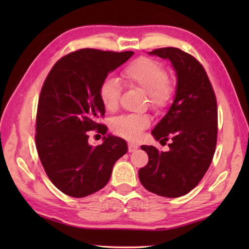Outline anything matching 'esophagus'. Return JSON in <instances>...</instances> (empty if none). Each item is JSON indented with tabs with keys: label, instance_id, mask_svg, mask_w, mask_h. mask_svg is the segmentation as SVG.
I'll return each mask as SVG.
<instances>
[{
	"label": "esophagus",
	"instance_id": "esophagus-1",
	"mask_svg": "<svg viewBox=\"0 0 249 249\" xmlns=\"http://www.w3.org/2000/svg\"><path fill=\"white\" fill-rule=\"evenodd\" d=\"M137 149H138V145L134 144V143H128V152H135Z\"/></svg>",
	"mask_w": 249,
	"mask_h": 249
}]
</instances>
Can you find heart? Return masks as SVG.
<instances>
[{
  "mask_svg": "<svg viewBox=\"0 0 249 249\" xmlns=\"http://www.w3.org/2000/svg\"><path fill=\"white\" fill-rule=\"evenodd\" d=\"M166 68L160 62L147 57L131 62L122 71V79L129 87H137L146 92L150 105L154 109H162L170 103L173 88L168 80ZM121 84L114 78L105 79L99 88V97L105 108L114 111L119 106ZM151 125V119L146 114H124L112 121L114 133L127 139H138L142 130Z\"/></svg>",
  "mask_w": 249,
  "mask_h": 249,
  "instance_id": "b5f03b06",
  "label": "heart"
}]
</instances>
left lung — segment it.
Returning <instances> with one entry per match:
<instances>
[{
  "label": "left lung",
  "mask_w": 249,
  "mask_h": 249,
  "mask_svg": "<svg viewBox=\"0 0 249 249\" xmlns=\"http://www.w3.org/2000/svg\"><path fill=\"white\" fill-rule=\"evenodd\" d=\"M169 60L177 75L173 103L152 130L155 140H170L167 152L142 145L149 162L139 170L145 189L161 197L178 198L197 186L212 162L217 141V104L202 65L178 48L149 52Z\"/></svg>",
  "instance_id": "8db88e82"
}]
</instances>
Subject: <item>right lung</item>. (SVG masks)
Wrapping results in <instances>:
<instances>
[{
    "mask_svg": "<svg viewBox=\"0 0 249 249\" xmlns=\"http://www.w3.org/2000/svg\"><path fill=\"white\" fill-rule=\"evenodd\" d=\"M133 54L81 49L63 56L46 78L37 107L36 149L50 181L67 196L82 198L104 188L115 161L127 153L126 141L110 134L100 145H89L88 131L107 133L97 123L105 115L99 88Z\"/></svg>",
    "mask_w": 249,
    "mask_h": 249,
    "instance_id": "add662e5",
    "label": "right lung"
}]
</instances>
